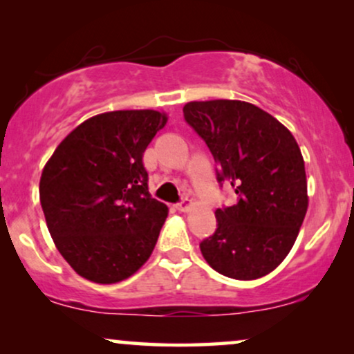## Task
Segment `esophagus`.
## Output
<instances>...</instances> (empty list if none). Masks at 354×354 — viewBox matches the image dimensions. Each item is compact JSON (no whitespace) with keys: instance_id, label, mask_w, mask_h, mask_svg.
Masks as SVG:
<instances>
[{"instance_id":"esophagus-1","label":"esophagus","mask_w":354,"mask_h":354,"mask_svg":"<svg viewBox=\"0 0 354 354\" xmlns=\"http://www.w3.org/2000/svg\"><path fill=\"white\" fill-rule=\"evenodd\" d=\"M192 207V201L191 199H183L181 203L176 204V209L180 210V212H187Z\"/></svg>"}]
</instances>
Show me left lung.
<instances>
[{
  "label": "left lung",
  "instance_id": "1",
  "mask_svg": "<svg viewBox=\"0 0 354 354\" xmlns=\"http://www.w3.org/2000/svg\"><path fill=\"white\" fill-rule=\"evenodd\" d=\"M186 122L204 138L239 203L217 209L216 234L201 243L212 270L252 281L274 271L307 214L306 165L296 138L276 118L252 102L191 101Z\"/></svg>",
  "mask_w": 354,
  "mask_h": 354
}]
</instances>
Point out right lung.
I'll use <instances>...</instances> for the list:
<instances>
[{
    "label": "right lung",
    "mask_w": 354,
    "mask_h": 354,
    "mask_svg": "<svg viewBox=\"0 0 354 354\" xmlns=\"http://www.w3.org/2000/svg\"><path fill=\"white\" fill-rule=\"evenodd\" d=\"M168 115L153 109L93 115L53 151L39 194L53 243L97 284L127 279L153 252L168 207L149 192L144 151Z\"/></svg>",
    "instance_id": "obj_1"
}]
</instances>
